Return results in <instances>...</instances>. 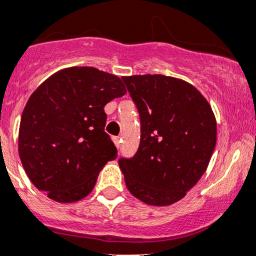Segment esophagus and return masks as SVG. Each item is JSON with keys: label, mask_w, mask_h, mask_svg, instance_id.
<instances>
[{"label": "esophagus", "mask_w": 256, "mask_h": 256, "mask_svg": "<svg viewBox=\"0 0 256 256\" xmlns=\"http://www.w3.org/2000/svg\"><path fill=\"white\" fill-rule=\"evenodd\" d=\"M112 140H114V144L116 145V148L120 146L121 139H120V138H118V136H114V138H112Z\"/></svg>", "instance_id": "34e87169"}]
</instances>
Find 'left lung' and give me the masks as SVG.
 Wrapping results in <instances>:
<instances>
[{"instance_id": "8db88e82", "label": "left lung", "mask_w": 256, "mask_h": 256, "mask_svg": "<svg viewBox=\"0 0 256 256\" xmlns=\"http://www.w3.org/2000/svg\"><path fill=\"white\" fill-rule=\"evenodd\" d=\"M142 122L139 149L118 166L131 194L170 206L197 184L216 146L211 106L190 83L162 74L122 77Z\"/></svg>"}]
</instances>
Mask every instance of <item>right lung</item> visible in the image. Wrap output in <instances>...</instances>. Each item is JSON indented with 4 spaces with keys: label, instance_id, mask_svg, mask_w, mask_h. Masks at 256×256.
Here are the masks:
<instances>
[{
    "label": "right lung",
    "instance_id": "add662e5",
    "mask_svg": "<svg viewBox=\"0 0 256 256\" xmlns=\"http://www.w3.org/2000/svg\"><path fill=\"white\" fill-rule=\"evenodd\" d=\"M126 93L122 80L92 66L62 69L30 96L18 130V155L32 184L72 204L92 192L117 150L104 132V106Z\"/></svg>",
    "mask_w": 256,
    "mask_h": 256
}]
</instances>
